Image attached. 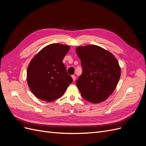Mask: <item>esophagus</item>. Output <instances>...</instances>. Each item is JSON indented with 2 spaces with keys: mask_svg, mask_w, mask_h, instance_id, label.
<instances>
[{
  "mask_svg": "<svg viewBox=\"0 0 146 146\" xmlns=\"http://www.w3.org/2000/svg\"><path fill=\"white\" fill-rule=\"evenodd\" d=\"M72 80H73V81H75V80H76V76H74V75H73V76H72Z\"/></svg>",
  "mask_w": 146,
  "mask_h": 146,
  "instance_id": "obj_1",
  "label": "esophagus"
}]
</instances>
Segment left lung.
<instances>
[{"instance_id":"left-lung-1","label":"left lung","mask_w":146,"mask_h":146,"mask_svg":"<svg viewBox=\"0 0 146 146\" xmlns=\"http://www.w3.org/2000/svg\"><path fill=\"white\" fill-rule=\"evenodd\" d=\"M83 73L76 85L83 99L93 104L107 99L117 85L121 70L111 52L96 45L76 47Z\"/></svg>"}]
</instances>
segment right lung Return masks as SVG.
Wrapping results in <instances>:
<instances>
[{"label": "right lung", "mask_w": 146, "mask_h": 146, "mask_svg": "<svg viewBox=\"0 0 146 146\" xmlns=\"http://www.w3.org/2000/svg\"><path fill=\"white\" fill-rule=\"evenodd\" d=\"M69 49L68 45L50 44L30 61L27 82L31 91L39 99L52 102L58 99L72 82L62 61Z\"/></svg>", "instance_id": "add662e5"}]
</instances>
